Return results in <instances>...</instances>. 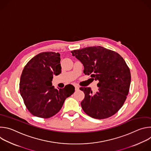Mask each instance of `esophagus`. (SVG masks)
Returning <instances> with one entry per match:
<instances>
[{
  "label": "esophagus",
  "instance_id": "34e87169",
  "mask_svg": "<svg viewBox=\"0 0 151 151\" xmlns=\"http://www.w3.org/2000/svg\"><path fill=\"white\" fill-rule=\"evenodd\" d=\"M75 90L76 91H78V90H79V86L78 85H75Z\"/></svg>",
  "mask_w": 151,
  "mask_h": 151
}]
</instances>
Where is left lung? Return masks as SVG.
<instances>
[{
    "instance_id": "left-lung-1",
    "label": "left lung",
    "mask_w": 151,
    "mask_h": 151,
    "mask_svg": "<svg viewBox=\"0 0 151 151\" xmlns=\"http://www.w3.org/2000/svg\"><path fill=\"white\" fill-rule=\"evenodd\" d=\"M83 64L85 75L99 81L98 90L81 87L85 94L81 101L83 111L99 119L115 114L122 106L131 83L130 71L118 53L100 46L90 47L71 52Z\"/></svg>"
}]
</instances>
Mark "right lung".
Masks as SVG:
<instances>
[{
  "mask_svg": "<svg viewBox=\"0 0 151 151\" xmlns=\"http://www.w3.org/2000/svg\"><path fill=\"white\" fill-rule=\"evenodd\" d=\"M60 54L54 52L40 53L25 66L19 82V92L29 112L34 116L49 118L57 114L66 99L75 92L69 84L64 88H54V75L61 72Z\"/></svg>",
  "mask_w": 151,
  "mask_h": 151,
  "instance_id": "obj_1",
  "label": "right lung"
}]
</instances>
